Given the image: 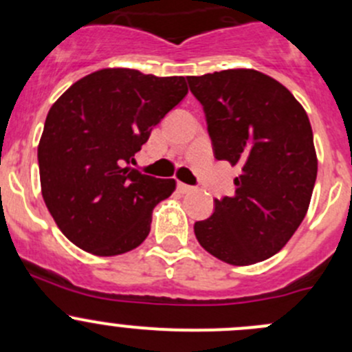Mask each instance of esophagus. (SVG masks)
Here are the masks:
<instances>
[{
    "label": "esophagus",
    "mask_w": 352,
    "mask_h": 352,
    "mask_svg": "<svg viewBox=\"0 0 352 352\" xmlns=\"http://www.w3.org/2000/svg\"><path fill=\"white\" fill-rule=\"evenodd\" d=\"M177 187H179V190H180V192H182V194H189V192H192V190H194V187L187 186V184H184V182L177 184Z\"/></svg>",
    "instance_id": "esophagus-1"
}]
</instances>
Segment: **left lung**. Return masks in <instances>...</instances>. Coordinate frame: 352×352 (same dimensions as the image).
I'll use <instances>...</instances> for the list:
<instances>
[{"mask_svg": "<svg viewBox=\"0 0 352 352\" xmlns=\"http://www.w3.org/2000/svg\"><path fill=\"white\" fill-rule=\"evenodd\" d=\"M202 104L214 156L240 170L235 194L194 225L206 252L232 265L278 254L303 221L318 160L310 119L285 85L257 69L187 76Z\"/></svg>", "mask_w": 352, "mask_h": 352, "instance_id": "left-lung-1", "label": "left lung"}]
</instances>
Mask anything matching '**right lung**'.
<instances>
[{
    "mask_svg": "<svg viewBox=\"0 0 352 352\" xmlns=\"http://www.w3.org/2000/svg\"><path fill=\"white\" fill-rule=\"evenodd\" d=\"M187 91L184 76L104 67L52 104L37 150L41 189L69 242L100 257L144 242L155 206L177 182L143 175L129 163Z\"/></svg>",
    "mask_w": 352,
    "mask_h": 352,
    "instance_id": "obj_1",
    "label": "right lung"
}]
</instances>
